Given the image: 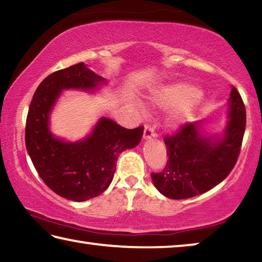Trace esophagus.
Here are the masks:
<instances>
[{
  "label": "esophagus",
  "instance_id": "1",
  "mask_svg": "<svg viewBox=\"0 0 262 262\" xmlns=\"http://www.w3.org/2000/svg\"><path fill=\"white\" fill-rule=\"evenodd\" d=\"M155 136H156V133H155L154 128L151 126H145L144 132H143V139L149 140V139H152Z\"/></svg>",
  "mask_w": 262,
  "mask_h": 262
}]
</instances>
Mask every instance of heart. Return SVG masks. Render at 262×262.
<instances>
[{
    "label": "heart",
    "instance_id": "1",
    "mask_svg": "<svg viewBox=\"0 0 262 262\" xmlns=\"http://www.w3.org/2000/svg\"><path fill=\"white\" fill-rule=\"evenodd\" d=\"M199 90L185 83H174L152 89L148 94V100L155 107L172 111L168 115L167 126L172 129L187 125L196 115L201 106Z\"/></svg>",
    "mask_w": 262,
    "mask_h": 262
}]
</instances>
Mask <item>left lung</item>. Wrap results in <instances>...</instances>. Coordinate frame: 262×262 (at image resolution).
<instances>
[{"label": "left lung", "instance_id": "left-lung-1", "mask_svg": "<svg viewBox=\"0 0 262 262\" xmlns=\"http://www.w3.org/2000/svg\"><path fill=\"white\" fill-rule=\"evenodd\" d=\"M228 122L216 134H208L196 121L164 139L167 163L159 173H151L154 186L164 196L180 200L206 193L222 183L234 166L246 126V111L237 89L231 86Z\"/></svg>", "mask_w": 262, "mask_h": 262}]
</instances>
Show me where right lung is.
Here are the masks:
<instances>
[{"mask_svg":"<svg viewBox=\"0 0 262 262\" xmlns=\"http://www.w3.org/2000/svg\"><path fill=\"white\" fill-rule=\"evenodd\" d=\"M106 83L81 62L47 76L30 104L26 150L43 183L68 200L82 202L103 193L112 183L119 155L135 148L143 135L142 126L127 129L105 117L82 140L67 141L53 134L51 115L62 91L96 92Z\"/></svg>","mask_w":262,"mask_h":262,"instance_id":"obj_1","label":"right lung"}]
</instances>
